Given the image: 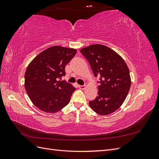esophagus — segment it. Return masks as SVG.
I'll return each instance as SVG.
<instances>
[{
	"label": "esophagus",
	"instance_id": "1",
	"mask_svg": "<svg viewBox=\"0 0 159 159\" xmlns=\"http://www.w3.org/2000/svg\"><path fill=\"white\" fill-rule=\"evenodd\" d=\"M78 88L80 89H84L85 88V85H78Z\"/></svg>",
	"mask_w": 159,
	"mask_h": 159
}]
</instances>
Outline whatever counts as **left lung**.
I'll use <instances>...</instances> for the list:
<instances>
[{"label": "left lung", "instance_id": "1", "mask_svg": "<svg viewBox=\"0 0 159 159\" xmlns=\"http://www.w3.org/2000/svg\"><path fill=\"white\" fill-rule=\"evenodd\" d=\"M80 52L88 60L95 77H98V93L89 102L90 107L101 115L118 109L125 100L131 81L128 66L117 53L109 47L93 44Z\"/></svg>", "mask_w": 159, "mask_h": 159}]
</instances>
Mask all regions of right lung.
Segmentation results:
<instances>
[{"mask_svg":"<svg viewBox=\"0 0 159 159\" xmlns=\"http://www.w3.org/2000/svg\"><path fill=\"white\" fill-rule=\"evenodd\" d=\"M77 50L52 46L36 56L28 66L25 86L32 103L46 113H56L68 105L75 88L65 81V67Z\"/></svg>","mask_w":159,"mask_h":159,"instance_id":"obj_1","label":"right lung"}]
</instances>
